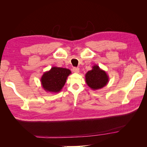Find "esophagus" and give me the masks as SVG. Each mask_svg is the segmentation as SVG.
Instances as JSON below:
<instances>
[{"mask_svg":"<svg viewBox=\"0 0 147 147\" xmlns=\"http://www.w3.org/2000/svg\"><path fill=\"white\" fill-rule=\"evenodd\" d=\"M79 71H80V70H79V68H78V67H74L73 68V72L74 73H78Z\"/></svg>","mask_w":147,"mask_h":147,"instance_id":"1","label":"esophagus"}]
</instances>
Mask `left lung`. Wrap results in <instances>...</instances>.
<instances>
[{"label":"left lung","instance_id":"8db88e82","mask_svg":"<svg viewBox=\"0 0 147 147\" xmlns=\"http://www.w3.org/2000/svg\"><path fill=\"white\" fill-rule=\"evenodd\" d=\"M109 80L106 72L102 70L99 65L92 66V70H89L85 75V81L88 86L92 90H97L107 85Z\"/></svg>","mask_w":147,"mask_h":147}]
</instances>
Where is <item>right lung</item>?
<instances>
[{"instance_id": "1", "label": "right lung", "mask_w": 147, "mask_h": 147, "mask_svg": "<svg viewBox=\"0 0 147 147\" xmlns=\"http://www.w3.org/2000/svg\"><path fill=\"white\" fill-rule=\"evenodd\" d=\"M70 74L71 71L69 69L53 67L41 77L40 82L43 90L52 93L59 92L63 89Z\"/></svg>"}]
</instances>
